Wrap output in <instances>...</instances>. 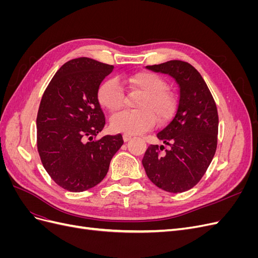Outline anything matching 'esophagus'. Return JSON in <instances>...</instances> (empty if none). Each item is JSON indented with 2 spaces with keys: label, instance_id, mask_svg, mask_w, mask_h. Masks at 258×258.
Listing matches in <instances>:
<instances>
[{
  "label": "esophagus",
  "instance_id": "1",
  "mask_svg": "<svg viewBox=\"0 0 258 258\" xmlns=\"http://www.w3.org/2000/svg\"><path fill=\"white\" fill-rule=\"evenodd\" d=\"M122 139H123L124 142H128V141H130V140H131V136H129V135H123V136H122Z\"/></svg>",
  "mask_w": 258,
  "mask_h": 258
}]
</instances>
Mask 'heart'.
Returning <instances> with one entry per match:
<instances>
[{
	"label": "heart",
	"instance_id": "obj_1",
	"mask_svg": "<svg viewBox=\"0 0 258 258\" xmlns=\"http://www.w3.org/2000/svg\"><path fill=\"white\" fill-rule=\"evenodd\" d=\"M124 83L131 91L142 93L137 102V111L121 112L114 116L111 124L114 131L126 135H138L150 130L156 123L168 120L175 110V98L166 90L167 83L157 74L140 71L127 76ZM100 105L110 113L115 114L124 104L122 86L116 79L103 82L98 89Z\"/></svg>",
	"mask_w": 258,
	"mask_h": 258
}]
</instances>
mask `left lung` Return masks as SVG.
Listing matches in <instances>:
<instances>
[{"instance_id":"left-lung-1","label":"left lung","mask_w":258,"mask_h":258,"mask_svg":"<svg viewBox=\"0 0 258 258\" xmlns=\"http://www.w3.org/2000/svg\"><path fill=\"white\" fill-rule=\"evenodd\" d=\"M146 69L173 77L178 100L172 119L157 134L163 145H150L142 159L148 178L169 192L196 185L212 161L217 145L218 115L206 82L192 66L171 60Z\"/></svg>"}]
</instances>
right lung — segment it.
Returning a JSON list of instances; mask_svg holds the SVG:
<instances>
[{
    "instance_id": "obj_1",
    "label": "right lung",
    "mask_w": 258,
    "mask_h": 258,
    "mask_svg": "<svg viewBox=\"0 0 258 258\" xmlns=\"http://www.w3.org/2000/svg\"><path fill=\"white\" fill-rule=\"evenodd\" d=\"M113 69L86 57L70 60L42 97L36 118L37 151L50 177L69 191L98 185L123 144L119 134L92 140L105 124L98 89Z\"/></svg>"
}]
</instances>
